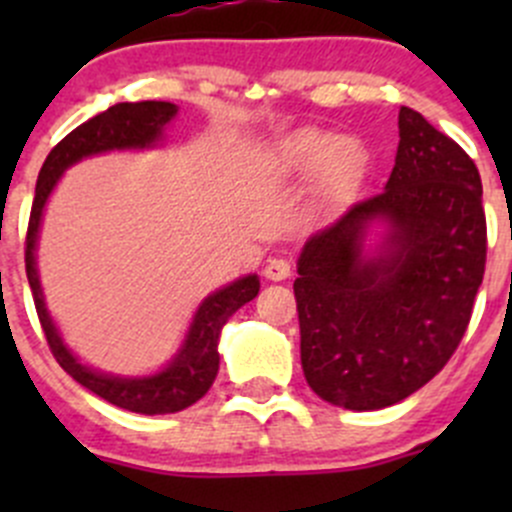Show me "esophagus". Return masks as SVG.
Returning a JSON list of instances; mask_svg holds the SVG:
<instances>
[{
	"label": "esophagus",
	"instance_id": "esophagus-1",
	"mask_svg": "<svg viewBox=\"0 0 512 512\" xmlns=\"http://www.w3.org/2000/svg\"><path fill=\"white\" fill-rule=\"evenodd\" d=\"M289 272H292V267H289V262L282 260V257H272V260L265 265V277L272 282L287 280Z\"/></svg>",
	"mask_w": 512,
	"mask_h": 512
}]
</instances>
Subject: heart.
<instances>
[{
  "instance_id": "b5f03b06",
  "label": "heart",
  "mask_w": 512,
  "mask_h": 512,
  "mask_svg": "<svg viewBox=\"0 0 512 512\" xmlns=\"http://www.w3.org/2000/svg\"><path fill=\"white\" fill-rule=\"evenodd\" d=\"M369 168V151L359 138L327 131H299L280 148V170L294 178L319 173V190L327 200H344Z\"/></svg>"
}]
</instances>
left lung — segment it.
<instances>
[{
    "instance_id": "left-lung-1",
    "label": "left lung",
    "mask_w": 512,
    "mask_h": 512,
    "mask_svg": "<svg viewBox=\"0 0 512 512\" xmlns=\"http://www.w3.org/2000/svg\"><path fill=\"white\" fill-rule=\"evenodd\" d=\"M395 232L366 261L371 219ZM483 185L473 158L414 108L399 111L386 190L314 232L294 280L304 379L352 411L399 404L448 364L471 322L485 272Z\"/></svg>"
}]
</instances>
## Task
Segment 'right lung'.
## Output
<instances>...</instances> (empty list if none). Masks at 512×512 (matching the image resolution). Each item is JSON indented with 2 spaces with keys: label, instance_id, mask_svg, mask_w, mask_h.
Returning a JSON list of instances; mask_svg holds the SVG:
<instances>
[{
  "label": "right lung",
  "instance_id": "1",
  "mask_svg": "<svg viewBox=\"0 0 512 512\" xmlns=\"http://www.w3.org/2000/svg\"><path fill=\"white\" fill-rule=\"evenodd\" d=\"M175 111L178 108L168 101L116 103L108 111L98 113V116L81 123L66 138H61L51 148L44 165H41L39 180H36L32 213H29L27 247H24V265H27V280L29 287H32L36 314H39L46 344H49L51 354L59 361L61 369L74 376L81 386H86L96 396L106 399L108 404L148 416L175 414V411L188 409V406H193L195 401L208 394L220 366V329H223V324L242 304L257 297L260 280L255 275L242 277V280L232 282L230 287L210 294L200 304L198 314L193 319V327L188 332V339H185L183 349H180V354L175 356V361L168 369L160 371L156 376H148V379H118V376L98 374V371H91L89 366L79 364L74 359V354L64 347V342L59 339V332H56L49 314H46L44 299H41L39 277H36L34 267V245L36 232H39L41 210H44L46 198L54 190L56 180L64 173V168H69L71 163H76V160H81L84 156H91V153H103L111 151V148L151 146L160 136V128L175 116Z\"/></svg>",
  "mask_w": 512,
  "mask_h": 512
}]
</instances>
